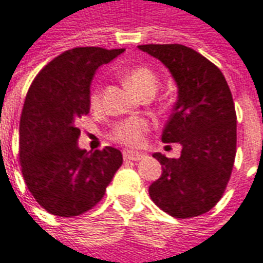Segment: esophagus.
<instances>
[{
    "label": "esophagus",
    "instance_id": "esophagus-1",
    "mask_svg": "<svg viewBox=\"0 0 263 263\" xmlns=\"http://www.w3.org/2000/svg\"><path fill=\"white\" fill-rule=\"evenodd\" d=\"M124 155V159L125 160H141L143 158L142 154H139V152H135V151H124L122 152Z\"/></svg>",
    "mask_w": 263,
    "mask_h": 263
}]
</instances>
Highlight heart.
Returning <instances> with one entry per match:
<instances>
[{"instance_id":"b5f03b06","label":"heart","mask_w":263,"mask_h":263,"mask_svg":"<svg viewBox=\"0 0 263 263\" xmlns=\"http://www.w3.org/2000/svg\"><path fill=\"white\" fill-rule=\"evenodd\" d=\"M124 81H125L128 88H131L132 91L137 92L138 96H142L143 92L146 91L155 92L156 84H158L156 74L146 66H138V67L129 70L124 76ZM101 94H103V90L98 84L92 87L91 96H90V103H91L92 107H97L100 104ZM148 129L149 124L146 121L141 120V118H131V120L122 121L115 126L111 137L115 142L128 145V146H138L142 142L143 135Z\"/></svg>"}]
</instances>
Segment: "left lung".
<instances>
[{"label": "left lung", "instance_id": "left-lung-1", "mask_svg": "<svg viewBox=\"0 0 263 263\" xmlns=\"http://www.w3.org/2000/svg\"><path fill=\"white\" fill-rule=\"evenodd\" d=\"M160 60L177 84V101L162 132L165 143L179 142L177 159L154 154L162 176L149 186L154 203L176 218L207 213L220 201L237 152V114L221 70L184 45L138 46Z\"/></svg>", "mask_w": 263, "mask_h": 263}]
</instances>
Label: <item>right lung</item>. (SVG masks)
I'll list each match as a JSON object with an SVG mask.
<instances>
[{
	"instance_id": "right-lung-1",
	"label": "right lung",
	"mask_w": 263,
	"mask_h": 263,
	"mask_svg": "<svg viewBox=\"0 0 263 263\" xmlns=\"http://www.w3.org/2000/svg\"><path fill=\"white\" fill-rule=\"evenodd\" d=\"M124 49L96 46L66 50L32 81L20 122L21 171L41 207L59 217L92 209L122 165L117 148L87 152L77 145L79 118L90 111L96 70Z\"/></svg>"
}]
</instances>
